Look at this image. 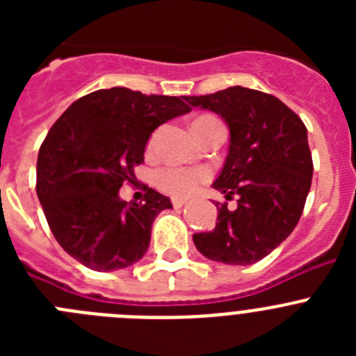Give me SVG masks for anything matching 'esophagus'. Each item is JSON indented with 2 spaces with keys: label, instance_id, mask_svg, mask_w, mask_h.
<instances>
[{
  "label": "esophagus",
  "instance_id": "34e87169",
  "mask_svg": "<svg viewBox=\"0 0 356 356\" xmlns=\"http://www.w3.org/2000/svg\"><path fill=\"white\" fill-rule=\"evenodd\" d=\"M184 205H187V200H181V197H172V207H175V209H181Z\"/></svg>",
  "mask_w": 356,
  "mask_h": 356
}]
</instances>
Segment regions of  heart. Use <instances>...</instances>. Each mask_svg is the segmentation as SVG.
Listing matches in <instances>:
<instances>
[{
	"label": "heart",
	"instance_id": "1",
	"mask_svg": "<svg viewBox=\"0 0 356 356\" xmlns=\"http://www.w3.org/2000/svg\"><path fill=\"white\" fill-rule=\"evenodd\" d=\"M216 118L212 115H201V118L194 119L193 127L196 124H201V122L213 121ZM207 178L205 171H200V169H187V168H169L163 169V171L159 172V181L160 188L165 191V193L172 194L176 197H184L193 194L200 184Z\"/></svg>",
	"mask_w": 356,
	"mask_h": 356
}]
</instances>
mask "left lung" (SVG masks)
Here are the masks:
<instances>
[{"instance_id":"obj_1","label":"left lung","mask_w":356,"mask_h":356,"mask_svg":"<svg viewBox=\"0 0 356 356\" xmlns=\"http://www.w3.org/2000/svg\"><path fill=\"white\" fill-rule=\"evenodd\" d=\"M185 102L226 122L228 155L212 187L226 200L238 197L235 210L216 203V228L194 234V244L216 262H259L292 234L303 212L314 172L307 128L278 97L241 85Z\"/></svg>"}]
</instances>
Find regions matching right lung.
<instances>
[{"label": "right lung", "mask_w": 356, "mask_h": 356, "mask_svg": "<svg viewBox=\"0 0 356 356\" xmlns=\"http://www.w3.org/2000/svg\"><path fill=\"white\" fill-rule=\"evenodd\" d=\"M181 97L127 87L94 90L46 135L37 159V197L56 242L85 267L108 273L139 262L155 217L172 209L155 188L146 187L143 203L122 201L119 188L135 180L149 135L191 112Z\"/></svg>", "instance_id": "obj_1"}]
</instances>
